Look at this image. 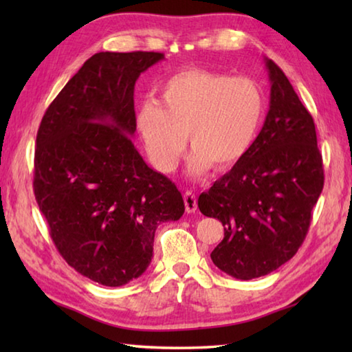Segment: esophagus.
<instances>
[{"instance_id":"obj_1","label":"esophagus","mask_w":352,"mask_h":352,"mask_svg":"<svg viewBox=\"0 0 352 352\" xmlns=\"http://www.w3.org/2000/svg\"><path fill=\"white\" fill-rule=\"evenodd\" d=\"M184 206H186V212L188 213H193L197 210V195L193 192L188 190L184 193Z\"/></svg>"}]
</instances>
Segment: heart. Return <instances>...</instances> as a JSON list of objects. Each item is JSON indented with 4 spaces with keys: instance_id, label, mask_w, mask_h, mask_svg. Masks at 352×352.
I'll return each instance as SVG.
<instances>
[{
    "instance_id": "heart-1",
    "label": "heart",
    "mask_w": 352,
    "mask_h": 352,
    "mask_svg": "<svg viewBox=\"0 0 352 352\" xmlns=\"http://www.w3.org/2000/svg\"><path fill=\"white\" fill-rule=\"evenodd\" d=\"M157 96L159 104H140L134 124L149 162L162 172L175 169L186 133L193 146L190 175L207 174L213 163L233 166L250 153L265 111L263 94L252 80L206 69L175 74Z\"/></svg>"
}]
</instances>
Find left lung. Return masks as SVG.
Wrapping results in <instances>:
<instances>
[{
  "instance_id": "obj_1",
  "label": "left lung",
  "mask_w": 352,
  "mask_h": 352,
  "mask_svg": "<svg viewBox=\"0 0 352 352\" xmlns=\"http://www.w3.org/2000/svg\"><path fill=\"white\" fill-rule=\"evenodd\" d=\"M269 110L250 153L198 198L223 226L213 263L237 280L274 272L295 256L324 188L316 129L284 72L263 58Z\"/></svg>"
}]
</instances>
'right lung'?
Instances as JSON below:
<instances>
[{
  "label": "right lung",
  "mask_w": 352,
  "mask_h": 352,
  "mask_svg": "<svg viewBox=\"0 0 352 352\" xmlns=\"http://www.w3.org/2000/svg\"><path fill=\"white\" fill-rule=\"evenodd\" d=\"M162 52H98L45 111L36 138L34 195L52 242L102 286L136 280L157 227L184 213L180 190L133 145L134 85Z\"/></svg>",
  "instance_id": "add662e5"
}]
</instances>
